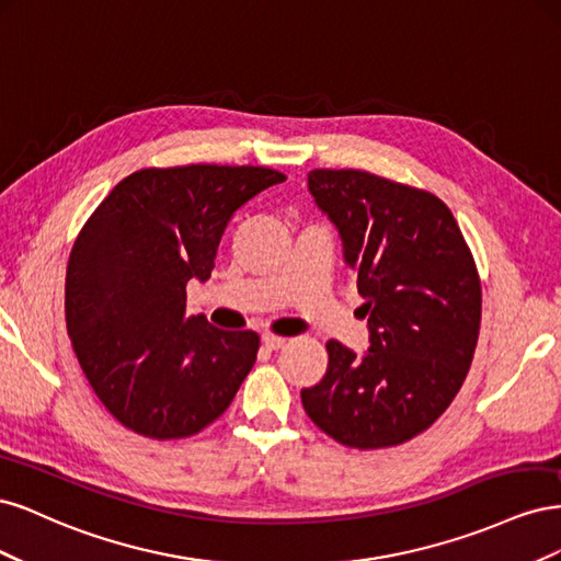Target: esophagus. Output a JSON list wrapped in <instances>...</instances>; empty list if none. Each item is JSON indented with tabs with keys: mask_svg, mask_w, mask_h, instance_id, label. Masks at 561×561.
Instances as JSON below:
<instances>
[{
	"mask_svg": "<svg viewBox=\"0 0 561 561\" xmlns=\"http://www.w3.org/2000/svg\"><path fill=\"white\" fill-rule=\"evenodd\" d=\"M262 342H264V346H266V348H274V351H278V348H283V346L287 344V339L268 332V334H264V336H262Z\"/></svg>",
	"mask_w": 561,
	"mask_h": 561,
	"instance_id": "34e87169",
	"label": "esophagus"
}]
</instances>
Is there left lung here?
<instances>
[{
	"label": "left lung",
	"instance_id": "8db88e82",
	"mask_svg": "<svg viewBox=\"0 0 561 561\" xmlns=\"http://www.w3.org/2000/svg\"><path fill=\"white\" fill-rule=\"evenodd\" d=\"M309 192L344 241L369 351L325 344L304 412L339 445L396 447L443 416L461 390L482 320V285L451 210L435 194L367 171L309 173Z\"/></svg>",
	"mask_w": 561,
	"mask_h": 561
}]
</instances>
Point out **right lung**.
<instances>
[{
	"instance_id": "right-lung-1",
	"label": "right lung",
	"mask_w": 561,
	"mask_h": 561,
	"mask_svg": "<svg viewBox=\"0 0 561 561\" xmlns=\"http://www.w3.org/2000/svg\"><path fill=\"white\" fill-rule=\"evenodd\" d=\"M283 180L264 165L142 168L81 227L65 278L67 334L93 393L124 428L192 437L239 393L260 334L186 316V283L210 278L231 215Z\"/></svg>"
}]
</instances>
